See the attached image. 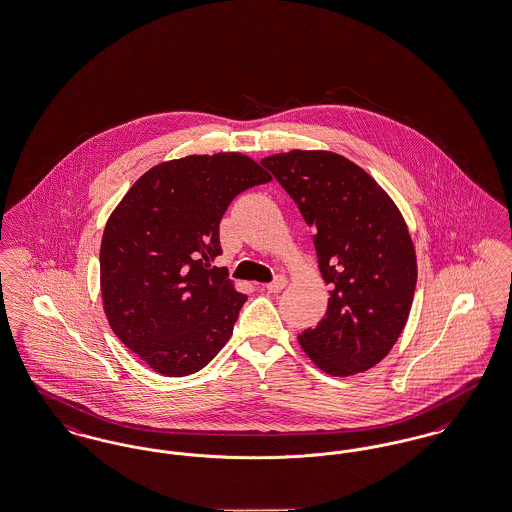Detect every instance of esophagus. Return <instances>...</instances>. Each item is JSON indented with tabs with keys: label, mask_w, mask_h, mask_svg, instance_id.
<instances>
[{
	"label": "esophagus",
	"mask_w": 512,
	"mask_h": 512,
	"mask_svg": "<svg viewBox=\"0 0 512 512\" xmlns=\"http://www.w3.org/2000/svg\"><path fill=\"white\" fill-rule=\"evenodd\" d=\"M286 284H288V280H286L284 276H276V278H274L270 284L265 286V290L270 293L282 292V290L286 288Z\"/></svg>",
	"instance_id": "esophagus-1"
}]
</instances>
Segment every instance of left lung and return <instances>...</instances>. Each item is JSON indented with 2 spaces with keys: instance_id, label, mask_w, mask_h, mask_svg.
Listing matches in <instances>:
<instances>
[{
  "instance_id": "8db88e82",
  "label": "left lung",
  "mask_w": 512,
  "mask_h": 512,
  "mask_svg": "<svg viewBox=\"0 0 512 512\" xmlns=\"http://www.w3.org/2000/svg\"><path fill=\"white\" fill-rule=\"evenodd\" d=\"M261 165L313 226L318 268L332 288L326 317L299 334V345L332 376L378 365L407 324L416 288V253L397 205L332 151L293 149Z\"/></svg>"
}]
</instances>
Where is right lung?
Returning a JSON list of instances; mask_svg holds the SVG:
<instances>
[{
    "mask_svg": "<svg viewBox=\"0 0 512 512\" xmlns=\"http://www.w3.org/2000/svg\"><path fill=\"white\" fill-rule=\"evenodd\" d=\"M270 174L242 153L188 155L140 176L105 224L103 311L117 338L163 376L201 370L230 340L247 299L222 268L228 205Z\"/></svg>",
    "mask_w": 512,
    "mask_h": 512,
    "instance_id": "obj_1",
    "label": "right lung"
}]
</instances>
